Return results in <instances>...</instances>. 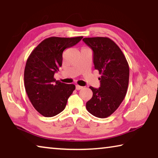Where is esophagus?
<instances>
[{
	"mask_svg": "<svg viewBox=\"0 0 158 158\" xmlns=\"http://www.w3.org/2000/svg\"><path fill=\"white\" fill-rule=\"evenodd\" d=\"M83 89V87L81 86V85H76V89L77 90H80Z\"/></svg>",
	"mask_w": 158,
	"mask_h": 158,
	"instance_id": "obj_1",
	"label": "esophagus"
}]
</instances>
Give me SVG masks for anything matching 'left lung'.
Wrapping results in <instances>:
<instances>
[{"label":"left lung","mask_w":158,"mask_h":158,"mask_svg":"<svg viewBox=\"0 0 158 158\" xmlns=\"http://www.w3.org/2000/svg\"><path fill=\"white\" fill-rule=\"evenodd\" d=\"M83 41L93 50L95 69L101 74L100 88L89 87L93 97L85 106L94 116L104 118L113 114L124 100L129 83V65L121 49L108 37H85Z\"/></svg>","instance_id":"8db88e82"}]
</instances>
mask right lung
Segmentation results:
<instances>
[{
    "label": "right lung",
    "instance_id": "obj_1",
    "mask_svg": "<svg viewBox=\"0 0 158 158\" xmlns=\"http://www.w3.org/2000/svg\"><path fill=\"white\" fill-rule=\"evenodd\" d=\"M83 38L51 37L44 40L31 52L24 70L26 92L34 108L45 117H52L65 108L68 99L75 89L53 78L62 65L63 52Z\"/></svg>",
    "mask_w": 158,
    "mask_h": 158
}]
</instances>
